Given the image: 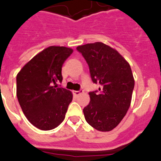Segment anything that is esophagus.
<instances>
[{"label": "esophagus", "instance_id": "esophagus-1", "mask_svg": "<svg viewBox=\"0 0 161 161\" xmlns=\"http://www.w3.org/2000/svg\"><path fill=\"white\" fill-rule=\"evenodd\" d=\"M82 93H84V90H75V91H73V94H74V95H75V96H78V95H80V94H81Z\"/></svg>", "mask_w": 161, "mask_h": 161}]
</instances>
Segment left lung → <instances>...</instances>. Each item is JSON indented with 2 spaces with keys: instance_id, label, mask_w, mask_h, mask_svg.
<instances>
[{
  "instance_id": "left-lung-1",
  "label": "left lung",
  "mask_w": 161,
  "mask_h": 161,
  "mask_svg": "<svg viewBox=\"0 0 161 161\" xmlns=\"http://www.w3.org/2000/svg\"><path fill=\"white\" fill-rule=\"evenodd\" d=\"M86 59L92 81L99 85L89 93L90 102L83 109L87 123L99 131H111L127 113L134 87L130 64L116 49L102 42L76 48Z\"/></svg>"
}]
</instances>
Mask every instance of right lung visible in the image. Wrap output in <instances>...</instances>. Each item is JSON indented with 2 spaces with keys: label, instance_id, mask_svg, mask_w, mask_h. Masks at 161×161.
Returning <instances> with one entry per match:
<instances>
[{
  "label": "right lung",
  "instance_id": "obj_1",
  "mask_svg": "<svg viewBox=\"0 0 161 161\" xmlns=\"http://www.w3.org/2000/svg\"><path fill=\"white\" fill-rule=\"evenodd\" d=\"M64 46H50L31 58L16 77L17 97L27 119L41 130L58 126L65 118L72 94L58 87L62 67L72 53Z\"/></svg>",
  "mask_w": 161,
  "mask_h": 161
}]
</instances>
